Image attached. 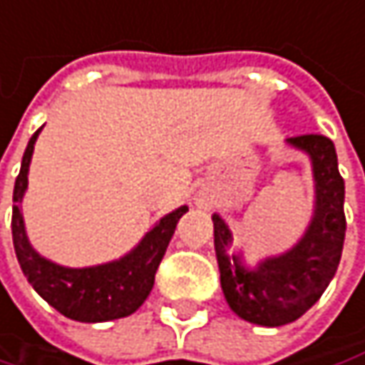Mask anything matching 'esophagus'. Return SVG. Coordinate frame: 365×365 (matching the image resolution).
I'll return each instance as SVG.
<instances>
[{
	"label": "esophagus",
	"mask_w": 365,
	"mask_h": 365,
	"mask_svg": "<svg viewBox=\"0 0 365 365\" xmlns=\"http://www.w3.org/2000/svg\"><path fill=\"white\" fill-rule=\"evenodd\" d=\"M198 205H200V207H207V200H202V198H200V200H198Z\"/></svg>",
	"instance_id": "34e87169"
}]
</instances>
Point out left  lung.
<instances>
[{
    "label": "left lung",
    "mask_w": 365,
    "mask_h": 365,
    "mask_svg": "<svg viewBox=\"0 0 365 365\" xmlns=\"http://www.w3.org/2000/svg\"><path fill=\"white\" fill-rule=\"evenodd\" d=\"M286 144L309 156L315 185L314 217L292 249L265 257L250 267L240 252H227L234 240L232 232L221 217L213 215L225 301L238 317L267 328L290 324L317 303L336 274L347 230L345 182L332 140L309 133L288 138Z\"/></svg>",
    "instance_id": "8db88e82"
}]
</instances>
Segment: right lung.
Here are the masks:
<instances>
[{
    "instance_id": "right-lung-1",
    "label": "right lung",
    "mask_w": 365,
    "mask_h": 365,
    "mask_svg": "<svg viewBox=\"0 0 365 365\" xmlns=\"http://www.w3.org/2000/svg\"><path fill=\"white\" fill-rule=\"evenodd\" d=\"M41 129L43 127H39L29 140L14 183L12 240L20 269L41 299H46L56 312L71 319L96 324L127 317L138 312L148 299L154 286V274L171 242L175 225L187 207L183 205L160 217L138 242V247H133L120 259L89 267H64L53 263L31 247L20 209L29 185V165Z\"/></svg>"
}]
</instances>
